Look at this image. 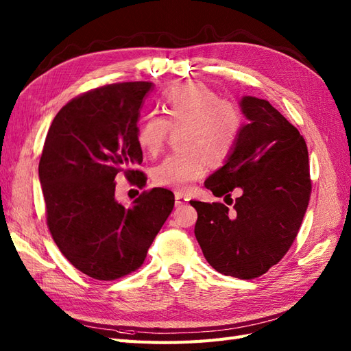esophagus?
<instances>
[{"label":"esophagus","instance_id":"34e87169","mask_svg":"<svg viewBox=\"0 0 351 351\" xmlns=\"http://www.w3.org/2000/svg\"><path fill=\"white\" fill-rule=\"evenodd\" d=\"M187 202H189V197L184 193L176 192V206H183L187 204Z\"/></svg>","mask_w":351,"mask_h":351}]
</instances>
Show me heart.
Masks as SVG:
<instances>
[{"label":"heart","mask_w":351,"mask_h":351,"mask_svg":"<svg viewBox=\"0 0 351 351\" xmlns=\"http://www.w3.org/2000/svg\"><path fill=\"white\" fill-rule=\"evenodd\" d=\"M164 117L147 114L137 129L142 149L156 155L162 149L169 129L178 133L182 151L169 154L152 171L155 184L186 190L206 174L208 161L226 162L234 151L244 117L239 104L200 82H186L169 88L162 97Z\"/></svg>","instance_id":"obj_1"}]
</instances>
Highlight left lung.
Wrapping results in <instances>:
<instances>
[{
  "label": "left lung",
  "mask_w": 351,
  "mask_h": 351,
  "mask_svg": "<svg viewBox=\"0 0 351 351\" xmlns=\"http://www.w3.org/2000/svg\"><path fill=\"white\" fill-rule=\"evenodd\" d=\"M249 124L234 151L205 187L221 202L190 200L197 210L195 236L215 271L258 278L289 252L312 193L309 155L299 130L272 105L254 97L240 102ZM242 195L234 202L230 192Z\"/></svg>",
  "instance_id": "1"
}]
</instances>
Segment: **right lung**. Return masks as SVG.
<instances>
[{"label":"right lung","instance_id":"add662e5","mask_svg":"<svg viewBox=\"0 0 351 351\" xmlns=\"http://www.w3.org/2000/svg\"><path fill=\"white\" fill-rule=\"evenodd\" d=\"M151 82H123L84 92L52 121L39 161L47 226L66 259L99 281L142 267L147 249L174 208L171 190L155 187L125 208L115 177L145 186L137 120Z\"/></svg>","mask_w":351,"mask_h":351}]
</instances>
